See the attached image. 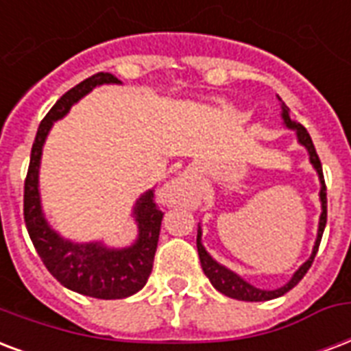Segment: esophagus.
<instances>
[{"label":"esophagus","mask_w":351,"mask_h":351,"mask_svg":"<svg viewBox=\"0 0 351 351\" xmlns=\"http://www.w3.org/2000/svg\"><path fill=\"white\" fill-rule=\"evenodd\" d=\"M193 187V176L191 175H182L178 176V178H175V180H171L169 184H167V187H165V199L169 200V202H173V204H180L182 200H186L184 197H186V193Z\"/></svg>","instance_id":"1"}]
</instances>
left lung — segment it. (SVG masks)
I'll return each instance as SVG.
<instances>
[{
    "instance_id": "1",
    "label": "left lung",
    "mask_w": 351,
    "mask_h": 351,
    "mask_svg": "<svg viewBox=\"0 0 351 351\" xmlns=\"http://www.w3.org/2000/svg\"><path fill=\"white\" fill-rule=\"evenodd\" d=\"M280 103H282L283 125H285L287 128H291V130H296L298 143L306 147L307 152H309V162H311L315 171H317L318 180H320V204H322V213H320V219H318L317 241H315V247H313V252L311 256H309V259H307L306 263L302 265L298 271L294 272L293 278H291L283 287L274 289V291H265V289L254 287L252 283L245 282L239 274H235L234 271H230V269H226L224 265L217 263L215 259L211 258L210 254L206 252V248L202 247V230L199 228V232H197V250H199L200 267H202V271H204V274L208 276L211 285L217 289L219 293L226 294V296L235 298V300L265 302V300H272V298H278V296H282V294H285L287 291H291L296 283L300 282L302 278L306 276V272L309 271L313 259H315V256H317L318 252V247H320V239H322V234H324V228H326V221H328V199H326V182H324V175H322V164H320V158H318L317 151H315L311 136H309V132H307L306 128L302 127L300 123H296L291 119V116H289V108L285 106V103H283L282 99H280Z\"/></svg>"
}]
</instances>
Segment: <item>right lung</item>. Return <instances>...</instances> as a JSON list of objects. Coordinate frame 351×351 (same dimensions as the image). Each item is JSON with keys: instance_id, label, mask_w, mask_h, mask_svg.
Returning a JSON list of instances; mask_svg holds the SVG:
<instances>
[{"instance_id": "1", "label": "right lung", "mask_w": 351, "mask_h": 351, "mask_svg": "<svg viewBox=\"0 0 351 351\" xmlns=\"http://www.w3.org/2000/svg\"><path fill=\"white\" fill-rule=\"evenodd\" d=\"M101 84H121V80L103 71L88 77L64 93L40 123L23 187V219L29 237L44 261L45 269L64 287L92 298L116 300L138 293L151 276L164 217L154 202V189H149L136 200L132 217L138 224V239L125 248H108L99 241L73 243L64 239L45 221L38 191L40 158L53 123L62 119L79 99Z\"/></svg>"}]
</instances>
